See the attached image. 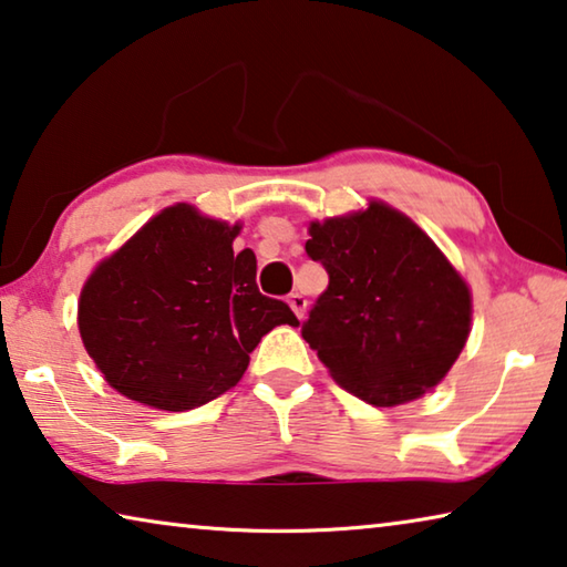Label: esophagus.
Wrapping results in <instances>:
<instances>
[{
  "mask_svg": "<svg viewBox=\"0 0 567 567\" xmlns=\"http://www.w3.org/2000/svg\"><path fill=\"white\" fill-rule=\"evenodd\" d=\"M287 302H290V308H292L295 316H298V318L302 320V318H305V310H308V300H305L300 292H292L290 298H287Z\"/></svg>",
  "mask_w": 567,
  "mask_h": 567,
  "instance_id": "34e87169",
  "label": "esophagus"
}]
</instances>
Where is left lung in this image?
Masks as SVG:
<instances>
[{"label":"left lung","mask_w":567,"mask_h":567,"mask_svg":"<svg viewBox=\"0 0 567 567\" xmlns=\"http://www.w3.org/2000/svg\"><path fill=\"white\" fill-rule=\"evenodd\" d=\"M308 255L328 290L302 326L340 389L379 409L446 379L472 330V290L436 241L381 199L310 221Z\"/></svg>","instance_id":"obj_1"}]
</instances>
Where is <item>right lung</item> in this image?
<instances>
[{"label":"right lung","mask_w":567,"mask_h":567,"mask_svg":"<svg viewBox=\"0 0 567 567\" xmlns=\"http://www.w3.org/2000/svg\"><path fill=\"white\" fill-rule=\"evenodd\" d=\"M241 221L178 202L103 257L80 290L78 330L111 389L158 411H188L235 389L249 353L277 326L282 300L257 290Z\"/></svg>","instance_id":"obj_1"}]
</instances>
